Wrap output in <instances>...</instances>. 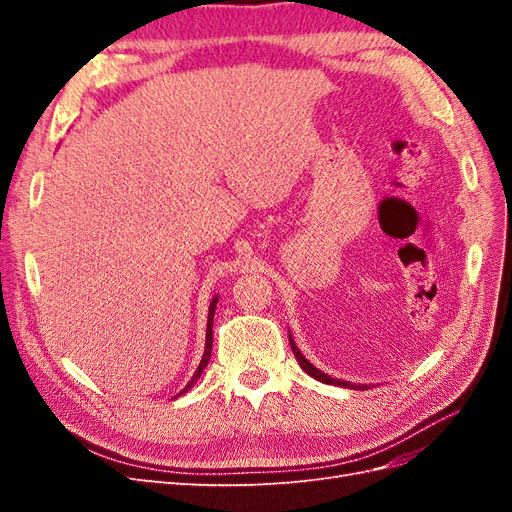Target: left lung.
<instances>
[{
	"instance_id": "1",
	"label": "left lung",
	"mask_w": 512,
	"mask_h": 512,
	"mask_svg": "<svg viewBox=\"0 0 512 512\" xmlns=\"http://www.w3.org/2000/svg\"><path fill=\"white\" fill-rule=\"evenodd\" d=\"M288 339H290V348H292V352H294V359L299 361V365H301V369L305 371V374H309V376L316 378V380H320V382H324V384L344 386V389H356V391H365V389H369L367 384H350V382H346V380H337V378H331V376H327V374H324V371H320L318 367H314L312 363H309V361L305 359V356L301 354V350L297 348V344H294L292 335H288Z\"/></svg>"
}]
</instances>
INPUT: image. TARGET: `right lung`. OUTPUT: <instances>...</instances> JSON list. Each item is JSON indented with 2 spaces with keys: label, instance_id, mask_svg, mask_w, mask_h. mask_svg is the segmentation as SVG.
Returning <instances> with one entry per match:
<instances>
[{
  "label": "right lung",
  "instance_id": "add662e5",
  "mask_svg": "<svg viewBox=\"0 0 512 512\" xmlns=\"http://www.w3.org/2000/svg\"><path fill=\"white\" fill-rule=\"evenodd\" d=\"M215 305H218V297H213V301H211V305H209V318H207V337H205V354H203V361H200V365H198V369L194 371V376H192V380L185 384V389L179 393V395H183V393H188V389H192V384L200 378V374H203L205 371V367H207V363H209V359H211V346H213V314H215ZM177 395V397H179Z\"/></svg>",
  "mask_w": 512,
  "mask_h": 512
}]
</instances>
